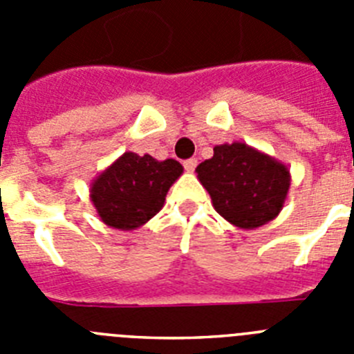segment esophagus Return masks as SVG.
Masks as SVG:
<instances>
[{"label": "esophagus", "instance_id": "34e87169", "mask_svg": "<svg viewBox=\"0 0 354 354\" xmlns=\"http://www.w3.org/2000/svg\"><path fill=\"white\" fill-rule=\"evenodd\" d=\"M184 168H186V171H195V168H196V159H195V158L186 159V161H184Z\"/></svg>", "mask_w": 354, "mask_h": 354}]
</instances>
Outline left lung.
I'll return each mask as SVG.
<instances>
[{"label": "left lung", "instance_id": "obj_1", "mask_svg": "<svg viewBox=\"0 0 354 354\" xmlns=\"http://www.w3.org/2000/svg\"><path fill=\"white\" fill-rule=\"evenodd\" d=\"M216 212L239 228H257L274 220L286 204L289 168L246 143L214 147V156L196 167Z\"/></svg>", "mask_w": 354, "mask_h": 354}]
</instances>
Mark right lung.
Wrapping results in <instances>:
<instances>
[{
  "mask_svg": "<svg viewBox=\"0 0 354 354\" xmlns=\"http://www.w3.org/2000/svg\"><path fill=\"white\" fill-rule=\"evenodd\" d=\"M183 170L175 159L156 161L149 154L126 152L93 180L90 198L108 227L133 230L161 211Z\"/></svg>",
  "mask_w": 354,
  "mask_h": 354,
  "instance_id": "obj_1",
  "label": "right lung"
}]
</instances>
